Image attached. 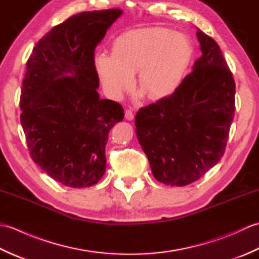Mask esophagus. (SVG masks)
<instances>
[{"mask_svg": "<svg viewBox=\"0 0 259 259\" xmlns=\"http://www.w3.org/2000/svg\"><path fill=\"white\" fill-rule=\"evenodd\" d=\"M124 114H125V119L129 120V121L134 120V118H135V113H134V111L131 109L125 110V113Z\"/></svg>", "mask_w": 259, "mask_h": 259, "instance_id": "34e87169", "label": "esophagus"}]
</instances>
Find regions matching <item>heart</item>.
Instances as JSON below:
<instances>
[{
    "label": "heart",
    "mask_w": 259,
    "mask_h": 259,
    "mask_svg": "<svg viewBox=\"0 0 259 259\" xmlns=\"http://www.w3.org/2000/svg\"><path fill=\"white\" fill-rule=\"evenodd\" d=\"M194 59L189 37L164 27H144L120 34L112 54L98 53L95 67L104 90L120 99L137 83L150 100H161L178 90Z\"/></svg>",
    "instance_id": "b5f03b06"
}]
</instances>
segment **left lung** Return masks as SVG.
I'll return each mask as SVG.
<instances>
[{"label":"left lung","instance_id":"left-lung-1","mask_svg":"<svg viewBox=\"0 0 259 259\" xmlns=\"http://www.w3.org/2000/svg\"><path fill=\"white\" fill-rule=\"evenodd\" d=\"M201 57L178 90L136 115V135L153 177L183 187L202 177L226 149L235 81L216 41L197 30Z\"/></svg>","mask_w":259,"mask_h":259}]
</instances>
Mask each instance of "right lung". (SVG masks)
<instances>
[{
    "label": "right lung",
    "instance_id": "right-lung-1",
    "mask_svg": "<svg viewBox=\"0 0 259 259\" xmlns=\"http://www.w3.org/2000/svg\"><path fill=\"white\" fill-rule=\"evenodd\" d=\"M122 10L82 12L54 26L26 62L21 124L31 158L71 188L96 185L106 172L109 131L121 104L100 99L95 50Z\"/></svg>",
    "mask_w": 259,
    "mask_h": 259
}]
</instances>
